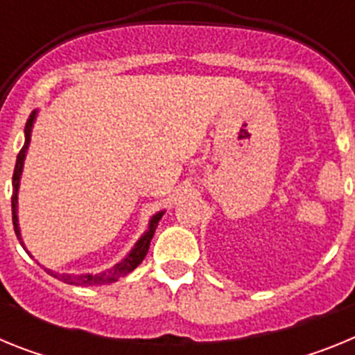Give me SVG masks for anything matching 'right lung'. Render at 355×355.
<instances>
[{
	"instance_id": "obj_1",
	"label": "right lung",
	"mask_w": 355,
	"mask_h": 355,
	"mask_svg": "<svg viewBox=\"0 0 355 355\" xmlns=\"http://www.w3.org/2000/svg\"><path fill=\"white\" fill-rule=\"evenodd\" d=\"M35 114L30 115L26 122V128H24V146L23 149L19 150L17 155V162H15V168H14V175H12V222H14V229L15 234H17L19 241H21V245L24 247L23 238H21V231H19V224H17V190H19V180H21V172H23V165H24V158H26V150H28V144H30L31 139V128H33V121H35ZM163 216V211H158L156 215H153L149 222V229H147L146 233L140 236V240L135 243V247L131 249V252L128 254L126 258L122 259L121 263H117L115 266H112L110 270L101 272V274H81V275H72V274H56V272H51L46 268L48 274H51L53 277H56L58 281H64L67 284H74V286H99V284H108L117 281L119 277H124L130 272H133L140 263L144 261L146 258L147 250H149L150 240L155 236L156 225H158L159 218ZM26 249V247H24Z\"/></svg>"
}]
</instances>
